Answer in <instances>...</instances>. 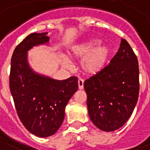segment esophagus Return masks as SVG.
Segmentation results:
<instances>
[{
	"label": "esophagus",
	"mask_w": 150,
	"mask_h": 150,
	"mask_svg": "<svg viewBox=\"0 0 150 150\" xmlns=\"http://www.w3.org/2000/svg\"><path fill=\"white\" fill-rule=\"evenodd\" d=\"M78 86H79V90L83 89V80L82 79H79Z\"/></svg>",
	"instance_id": "34e87169"
}]
</instances>
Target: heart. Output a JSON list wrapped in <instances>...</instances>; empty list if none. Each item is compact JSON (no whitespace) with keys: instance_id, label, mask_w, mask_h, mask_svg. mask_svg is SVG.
Listing matches in <instances>:
<instances>
[{"instance_id":"b5f03b06","label":"heart","mask_w":150,"mask_h":150,"mask_svg":"<svg viewBox=\"0 0 150 150\" xmlns=\"http://www.w3.org/2000/svg\"><path fill=\"white\" fill-rule=\"evenodd\" d=\"M99 39H88L77 43L69 50L68 55L72 59H82L80 68L88 75H94L100 72L107 63L111 54V48L107 45L98 46ZM65 66L68 62L63 61Z\"/></svg>"}]
</instances>
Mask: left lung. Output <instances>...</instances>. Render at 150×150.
<instances>
[{"label":"left lung","instance_id":"obj_1","mask_svg":"<svg viewBox=\"0 0 150 150\" xmlns=\"http://www.w3.org/2000/svg\"><path fill=\"white\" fill-rule=\"evenodd\" d=\"M84 89L88 114L98 129L112 132L125 124L139 96L138 61L125 39L110 63L85 80Z\"/></svg>","mask_w":150,"mask_h":150}]
</instances>
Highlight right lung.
<instances>
[{"instance_id":"obj_1","label":"right lung","mask_w":150,"mask_h":150,"mask_svg":"<svg viewBox=\"0 0 150 150\" xmlns=\"http://www.w3.org/2000/svg\"><path fill=\"white\" fill-rule=\"evenodd\" d=\"M47 34H30L15 48L9 75V88L19 119L29 132L39 137L58 131L66 106L78 89L77 77L57 80L38 74L29 65L28 51L49 42Z\"/></svg>"}]
</instances>
